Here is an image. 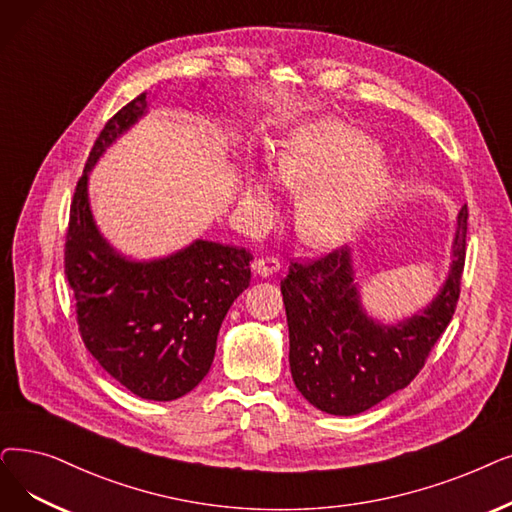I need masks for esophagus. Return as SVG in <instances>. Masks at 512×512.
Listing matches in <instances>:
<instances>
[{"label": "esophagus", "mask_w": 512, "mask_h": 512, "mask_svg": "<svg viewBox=\"0 0 512 512\" xmlns=\"http://www.w3.org/2000/svg\"><path fill=\"white\" fill-rule=\"evenodd\" d=\"M253 272L261 278H270L276 272H280V261L274 257H261L253 261Z\"/></svg>", "instance_id": "esophagus-1"}]
</instances>
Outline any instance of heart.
Here are the masks:
<instances>
[{
  "label": "heart",
  "instance_id": "heart-1",
  "mask_svg": "<svg viewBox=\"0 0 512 512\" xmlns=\"http://www.w3.org/2000/svg\"><path fill=\"white\" fill-rule=\"evenodd\" d=\"M376 152L379 146L368 133L345 121L324 117L303 123L284 140L276 175L257 167L247 171L242 201L257 213L272 211L280 182L301 194V240L311 249H337L355 236L393 188V169Z\"/></svg>",
  "mask_w": 512,
  "mask_h": 512
}]
</instances>
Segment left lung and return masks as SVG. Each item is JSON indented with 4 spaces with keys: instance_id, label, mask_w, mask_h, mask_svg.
I'll return each instance as SVG.
<instances>
[{
    "instance_id": "1",
    "label": "left lung",
    "mask_w": 512,
    "mask_h": 512,
    "mask_svg": "<svg viewBox=\"0 0 512 512\" xmlns=\"http://www.w3.org/2000/svg\"><path fill=\"white\" fill-rule=\"evenodd\" d=\"M466 219L469 211L462 207L452 263L437 295L399 322H381L368 314L349 247L311 263H291L280 282L291 343L288 362L295 387L311 406L353 416L410 385L454 316Z\"/></svg>"
}]
</instances>
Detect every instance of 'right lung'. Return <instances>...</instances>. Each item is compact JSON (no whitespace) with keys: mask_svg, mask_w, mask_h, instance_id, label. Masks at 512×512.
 <instances>
[{"mask_svg":"<svg viewBox=\"0 0 512 512\" xmlns=\"http://www.w3.org/2000/svg\"><path fill=\"white\" fill-rule=\"evenodd\" d=\"M146 113L140 94L100 131L71 203L64 274L87 351L133 395L171 402L207 376L221 322L251 282L253 257L196 238L167 257L133 259L104 238L90 205V171Z\"/></svg>","mask_w":512,"mask_h":512,"instance_id":"1","label":"right lung"}]
</instances>
